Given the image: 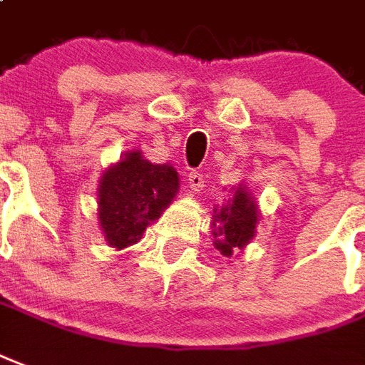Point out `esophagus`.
Here are the masks:
<instances>
[{
  "instance_id": "34e87169",
  "label": "esophagus",
  "mask_w": 365,
  "mask_h": 365,
  "mask_svg": "<svg viewBox=\"0 0 365 365\" xmlns=\"http://www.w3.org/2000/svg\"><path fill=\"white\" fill-rule=\"evenodd\" d=\"M186 180H188V188H190V192L196 194L204 188V177H202V173L192 171L188 177H186Z\"/></svg>"
}]
</instances>
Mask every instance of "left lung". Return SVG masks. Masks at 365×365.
I'll use <instances>...</instances> for the list:
<instances>
[{
	"mask_svg": "<svg viewBox=\"0 0 365 365\" xmlns=\"http://www.w3.org/2000/svg\"><path fill=\"white\" fill-rule=\"evenodd\" d=\"M257 221L259 213L256 200L246 190V186L240 185L221 210H213V245L223 256L231 257L232 250H242L254 238Z\"/></svg>",
	"mask_w": 365,
	"mask_h": 365,
	"instance_id": "1",
	"label": "left lung"
}]
</instances>
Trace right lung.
I'll return each mask as SVG.
<instances>
[{
	"mask_svg": "<svg viewBox=\"0 0 365 365\" xmlns=\"http://www.w3.org/2000/svg\"><path fill=\"white\" fill-rule=\"evenodd\" d=\"M179 192V175L171 165H158L140 152L103 171L98 186V221L111 248L136 245L142 232Z\"/></svg>",
	"mask_w": 365,
	"mask_h": 365,
	"instance_id": "obj_1",
	"label": "right lung"
}]
</instances>
